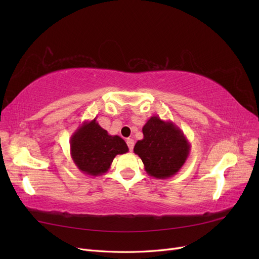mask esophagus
Segmentation results:
<instances>
[{
    "instance_id": "obj_1",
    "label": "esophagus",
    "mask_w": 259,
    "mask_h": 259,
    "mask_svg": "<svg viewBox=\"0 0 259 259\" xmlns=\"http://www.w3.org/2000/svg\"><path fill=\"white\" fill-rule=\"evenodd\" d=\"M126 144H127V146H128V149H130V151H133V149H134V139H132V138H127L126 139Z\"/></svg>"
}]
</instances>
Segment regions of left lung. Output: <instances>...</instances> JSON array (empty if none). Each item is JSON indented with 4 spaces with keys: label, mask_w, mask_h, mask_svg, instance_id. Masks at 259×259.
Returning <instances> with one entry per match:
<instances>
[{
    "label": "left lung",
    "mask_w": 259,
    "mask_h": 259,
    "mask_svg": "<svg viewBox=\"0 0 259 259\" xmlns=\"http://www.w3.org/2000/svg\"><path fill=\"white\" fill-rule=\"evenodd\" d=\"M144 138L138 140L134 152L142 159L149 176L166 179L176 175L190 152L184 132L171 121L153 115L143 127Z\"/></svg>",
    "instance_id": "8db88e82"
}]
</instances>
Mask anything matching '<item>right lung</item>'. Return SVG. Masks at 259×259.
<instances>
[{"mask_svg": "<svg viewBox=\"0 0 259 259\" xmlns=\"http://www.w3.org/2000/svg\"><path fill=\"white\" fill-rule=\"evenodd\" d=\"M128 151L117 135H109L96 121H84L70 139V154L82 173L99 176L107 173L115 155Z\"/></svg>", "mask_w": 259, "mask_h": 259, "instance_id": "add662e5", "label": "right lung"}]
</instances>
